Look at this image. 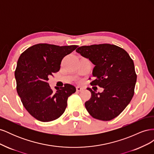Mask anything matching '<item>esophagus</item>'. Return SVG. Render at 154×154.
<instances>
[{
	"label": "esophagus",
	"instance_id": "esophagus-1",
	"mask_svg": "<svg viewBox=\"0 0 154 154\" xmlns=\"http://www.w3.org/2000/svg\"><path fill=\"white\" fill-rule=\"evenodd\" d=\"M83 90V87H79V86L76 87V91H77L78 92H81V91H82Z\"/></svg>",
	"mask_w": 154,
	"mask_h": 154
}]
</instances>
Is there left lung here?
<instances>
[{
  "instance_id": "1",
  "label": "left lung",
  "mask_w": 154,
  "mask_h": 154,
  "mask_svg": "<svg viewBox=\"0 0 154 154\" xmlns=\"http://www.w3.org/2000/svg\"><path fill=\"white\" fill-rule=\"evenodd\" d=\"M76 51L95 66L91 85L104 89L96 92L87 88L91 92V98L85 103L88 112L101 121L117 117L134 94L137 75L133 60L123 49L109 44L82 46Z\"/></svg>"
}]
</instances>
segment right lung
Returning a JSON list of instances; mask_svg holds the SVG:
<instances>
[{"label": "right lung", "mask_w": 154, "mask_h": 154, "mask_svg": "<svg viewBox=\"0 0 154 154\" xmlns=\"http://www.w3.org/2000/svg\"><path fill=\"white\" fill-rule=\"evenodd\" d=\"M77 47L39 44L27 49L19 57L15 72L17 91L25 109L37 120L49 122L60 118L68 97L76 92L71 84L53 92L48 81L59 71L65 56Z\"/></svg>", "instance_id": "obj_1"}]
</instances>
